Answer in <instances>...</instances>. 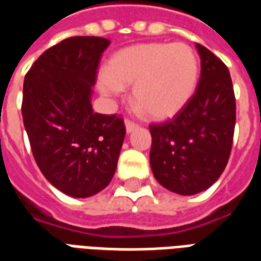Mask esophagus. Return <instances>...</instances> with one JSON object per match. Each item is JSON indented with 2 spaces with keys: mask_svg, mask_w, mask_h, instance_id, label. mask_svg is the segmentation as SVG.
I'll return each instance as SVG.
<instances>
[{
  "mask_svg": "<svg viewBox=\"0 0 261 261\" xmlns=\"http://www.w3.org/2000/svg\"><path fill=\"white\" fill-rule=\"evenodd\" d=\"M136 128H138V124L137 123H134V121H131V120H125V130H127V133H131V131H134Z\"/></svg>",
  "mask_w": 261,
  "mask_h": 261,
  "instance_id": "1",
  "label": "esophagus"
}]
</instances>
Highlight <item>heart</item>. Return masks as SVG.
Returning <instances> with one entry per match:
<instances>
[{
	"mask_svg": "<svg viewBox=\"0 0 261 261\" xmlns=\"http://www.w3.org/2000/svg\"><path fill=\"white\" fill-rule=\"evenodd\" d=\"M200 64L185 43H144L131 46L109 60L99 88L117 95L133 86V100L152 119H168L192 99Z\"/></svg>",
	"mask_w": 261,
	"mask_h": 261,
	"instance_id": "b5f03b06",
	"label": "heart"
}]
</instances>
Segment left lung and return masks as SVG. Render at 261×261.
<instances>
[{"mask_svg":"<svg viewBox=\"0 0 261 261\" xmlns=\"http://www.w3.org/2000/svg\"><path fill=\"white\" fill-rule=\"evenodd\" d=\"M201 74L185 108L162 123L149 124V162L155 179L170 192L192 196L224 172L236 123L235 92L229 69L197 43Z\"/></svg>","mask_w":261,"mask_h":261,"instance_id":"8db88e82","label":"left lung"}]
</instances>
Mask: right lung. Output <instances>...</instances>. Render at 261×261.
Instances as JSON below:
<instances>
[{
  "label": "right lung",
  "mask_w": 261,
  "mask_h": 261,
  "mask_svg": "<svg viewBox=\"0 0 261 261\" xmlns=\"http://www.w3.org/2000/svg\"><path fill=\"white\" fill-rule=\"evenodd\" d=\"M108 39L75 36L47 48L23 81L22 117L39 169L54 187L89 197L108 186L125 136L120 114L91 106Z\"/></svg>",
  "instance_id": "add662e5"
}]
</instances>
